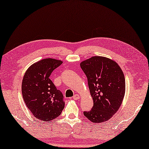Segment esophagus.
Returning <instances> with one entry per match:
<instances>
[{
  "mask_svg": "<svg viewBox=\"0 0 149 149\" xmlns=\"http://www.w3.org/2000/svg\"><path fill=\"white\" fill-rule=\"evenodd\" d=\"M73 98H74V100H78L80 98V96L78 95H75L74 96H73Z\"/></svg>",
  "mask_w": 149,
  "mask_h": 149,
  "instance_id": "1",
  "label": "esophagus"
}]
</instances>
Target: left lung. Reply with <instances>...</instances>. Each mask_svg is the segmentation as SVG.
Instances as JSON below:
<instances>
[{
  "label": "left lung",
  "instance_id": "1",
  "mask_svg": "<svg viewBox=\"0 0 149 149\" xmlns=\"http://www.w3.org/2000/svg\"><path fill=\"white\" fill-rule=\"evenodd\" d=\"M80 67L88 79L94 105L84 115L91 122L107 121L114 116L122 103L125 92L124 74L115 61L95 56L83 61Z\"/></svg>",
  "mask_w": 149,
  "mask_h": 149
}]
</instances>
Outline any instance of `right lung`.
I'll return each instance as SVG.
<instances>
[{"instance_id": "right-lung-1", "label": "right lung", "mask_w": 149, "mask_h": 149, "mask_svg": "<svg viewBox=\"0 0 149 149\" xmlns=\"http://www.w3.org/2000/svg\"><path fill=\"white\" fill-rule=\"evenodd\" d=\"M62 63L51 58L40 60L29 67L23 77L22 93L25 104L36 118L42 121L53 120L65 107L63 94L49 78Z\"/></svg>"}]
</instances>
